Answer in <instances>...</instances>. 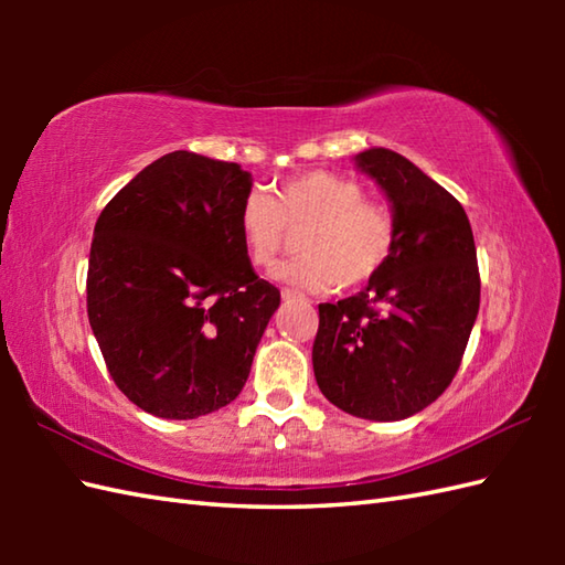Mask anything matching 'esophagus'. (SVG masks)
Returning a JSON list of instances; mask_svg holds the SVG:
<instances>
[{"label": "esophagus", "instance_id": "esophagus-1", "mask_svg": "<svg viewBox=\"0 0 565 565\" xmlns=\"http://www.w3.org/2000/svg\"><path fill=\"white\" fill-rule=\"evenodd\" d=\"M281 296L286 298V301H289V298H298L301 294H298L296 289H284V291H281Z\"/></svg>", "mask_w": 565, "mask_h": 565}]
</instances>
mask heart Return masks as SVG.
Listing matches in <instances>:
<instances>
[{"label":"heart","instance_id":"obj_1","mask_svg":"<svg viewBox=\"0 0 565 565\" xmlns=\"http://www.w3.org/2000/svg\"><path fill=\"white\" fill-rule=\"evenodd\" d=\"M247 257L267 267L289 243V231L301 235L303 257L271 269L276 281L306 291L354 289L376 276L395 247V215L383 203L364 199L356 182L326 170L303 172L276 186L274 199L249 191L237 215Z\"/></svg>","mask_w":565,"mask_h":565}]
</instances>
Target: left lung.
<instances>
[{
    "mask_svg": "<svg viewBox=\"0 0 565 565\" xmlns=\"http://www.w3.org/2000/svg\"><path fill=\"white\" fill-rule=\"evenodd\" d=\"M354 164L386 194L398 235L362 291L318 306L313 371L340 411L395 423L435 403L459 371L481 276L471 223L447 189L386 148Z\"/></svg>",
    "mask_w": 565,
    "mask_h": 565,
    "instance_id": "left-lung-1",
    "label": "left lung"
}]
</instances>
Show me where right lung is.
Listing matches in <instances>:
<instances>
[{"label": "right lung", "mask_w": 565, "mask_h": 565, "mask_svg": "<svg viewBox=\"0 0 565 565\" xmlns=\"http://www.w3.org/2000/svg\"><path fill=\"white\" fill-rule=\"evenodd\" d=\"M249 191L239 164L174 150L94 225L89 326L116 386L154 417L194 419L235 401L281 303L239 237Z\"/></svg>", "instance_id": "add662e5"}]
</instances>
